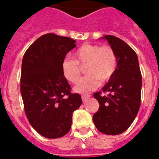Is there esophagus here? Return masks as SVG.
Instances as JSON below:
<instances>
[{
    "label": "esophagus",
    "instance_id": "obj_1",
    "mask_svg": "<svg viewBox=\"0 0 159 159\" xmlns=\"http://www.w3.org/2000/svg\"><path fill=\"white\" fill-rule=\"evenodd\" d=\"M90 97H91V96H90V95H82V101H86V100H88V99Z\"/></svg>",
    "mask_w": 159,
    "mask_h": 159
}]
</instances>
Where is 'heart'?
I'll list each match as a JSON object with an SVG mask.
<instances>
[{"label": "heart", "instance_id": "obj_1", "mask_svg": "<svg viewBox=\"0 0 159 159\" xmlns=\"http://www.w3.org/2000/svg\"><path fill=\"white\" fill-rule=\"evenodd\" d=\"M80 66H86L87 75L74 87L77 93H88L100 86L102 82L109 81L115 73L117 56L109 46L84 44L73 54V59H65L62 63L64 77L73 84L78 82L82 74Z\"/></svg>", "mask_w": 159, "mask_h": 159}]
</instances>
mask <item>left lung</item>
Masks as SVG:
<instances>
[{"label": "left lung", "mask_w": 159, "mask_h": 159, "mask_svg": "<svg viewBox=\"0 0 159 159\" xmlns=\"http://www.w3.org/2000/svg\"><path fill=\"white\" fill-rule=\"evenodd\" d=\"M106 39L117 56V68L102 91L94 97L100 106L93 115L96 128L106 135H119L133 122L140 106L142 77L136 53L120 38L106 35Z\"/></svg>", "instance_id": "left-lung-1"}]
</instances>
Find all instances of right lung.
<instances>
[{
    "mask_svg": "<svg viewBox=\"0 0 159 159\" xmlns=\"http://www.w3.org/2000/svg\"><path fill=\"white\" fill-rule=\"evenodd\" d=\"M75 40L48 33L40 37L23 58L20 91L28 122L42 136L55 139L71 128L73 112L82 104L79 94L62 73L67 53L76 46Z\"/></svg>",
    "mask_w": 159,
    "mask_h": 159,
    "instance_id": "obj_1",
    "label": "right lung"
}]
</instances>
